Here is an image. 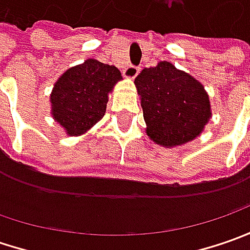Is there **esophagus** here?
Returning a JSON list of instances; mask_svg holds the SVG:
<instances>
[{"label": "esophagus", "instance_id": "obj_1", "mask_svg": "<svg viewBox=\"0 0 250 250\" xmlns=\"http://www.w3.org/2000/svg\"><path fill=\"white\" fill-rule=\"evenodd\" d=\"M140 68L139 66H135V65H128L125 69H124V75L126 76V78H130V79H133L138 73H139Z\"/></svg>", "mask_w": 250, "mask_h": 250}]
</instances>
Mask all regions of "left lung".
Masks as SVG:
<instances>
[{"instance_id":"8db88e82","label":"left lung","mask_w":250,"mask_h":250,"mask_svg":"<svg viewBox=\"0 0 250 250\" xmlns=\"http://www.w3.org/2000/svg\"><path fill=\"white\" fill-rule=\"evenodd\" d=\"M135 83L150 139L163 146H177L203 130L211 115L208 96L190 75L161 61L145 68Z\"/></svg>"}]
</instances>
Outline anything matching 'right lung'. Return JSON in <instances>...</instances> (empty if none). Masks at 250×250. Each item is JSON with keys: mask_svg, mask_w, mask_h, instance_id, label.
<instances>
[{"mask_svg": "<svg viewBox=\"0 0 250 250\" xmlns=\"http://www.w3.org/2000/svg\"><path fill=\"white\" fill-rule=\"evenodd\" d=\"M120 79L118 68L97 60L68 69L51 94L54 118L68 135H82L104 117L108 93Z\"/></svg>", "mask_w": 250, "mask_h": 250, "instance_id": "right-lung-1", "label": "right lung"}]
</instances>
